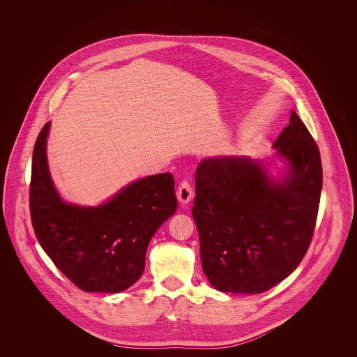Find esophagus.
I'll use <instances>...</instances> for the list:
<instances>
[{
  "label": "esophagus",
  "instance_id": "1",
  "mask_svg": "<svg viewBox=\"0 0 357 357\" xmlns=\"http://www.w3.org/2000/svg\"><path fill=\"white\" fill-rule=\"evenodd\" d=\"M192 187L190 185V182L187 181H182L178 186L176 190V197H178V201L181 202V204L186 206L191 199H192Z\"/></svg>",
  "mask_w": 357,
  "mask_h": 357
}]
</instances>
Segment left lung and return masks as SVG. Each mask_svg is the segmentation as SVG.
I'll return each instance as SVG.
<instances>
[{
    "label": "left lung",
    "instance_id": "1",
    "mask_svg": "<svg viewBox=\"0 0 357 357\" xmlns=\"http://www.w3.org/2000/svg\"><path fill=\"white\" fill-rule=\"evenodd\" d=\"M273 146L288 160L281 182L242 156L206 159L195 172L202 269L220 291H266L309 249L323 187L319 147L294 111Z\"/></svg>",
    "mask_w": 357,
    "mask_h": 357
}]
</instances>
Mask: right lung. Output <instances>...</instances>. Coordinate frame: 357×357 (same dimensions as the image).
Returning a JSON list of instances; mask_svg holds the SVG:
<instances>
[{
  "label": "right lung",
  "instance_id": "1",
  "mask_svg": "<svg viewBox=\"0 0 357 357\" xmlns=\"http://www.w3.org/2000/svg\"><path fill=\"white\" fill-rule=\"evenodd\" d=\"M47 123L36 139L29 185L34 234L57 269L84 291L119 293L144 271L149 243L176 210L171 172L139 179L99 207L64 204L47 165Z\"/></svg>",
  "mask_w": 357,
  "mask_h": 357
}]
</instances>
